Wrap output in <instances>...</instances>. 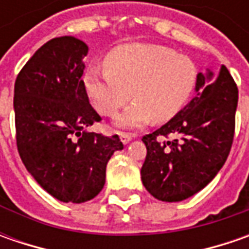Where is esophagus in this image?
Masks as SVG:
<instances>
[{
    "mask_svg": "<svg viewBox=\"0 0 249 249\" xmlns=\"http://www.w3.org/2000/svg\"><path fill=\"white\" fill-rule=\"evenodd\" d=\"M119 136H120V141L123 142V144H127L129 142L130 140H131V134H129V133H119Z\"/></svg>",
    "mask_w": 249,
    "mask_h": 249,
    "instance_id": "34e87169",
    "label": "esophagus"
}]
</instances>
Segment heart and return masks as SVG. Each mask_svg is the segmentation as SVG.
Masks as SVG:
<instances>
[{
  "label": "heart",
  "mask_w": 249,
  "mask_h": 249,
  "mask_svg": "<svg viewBox=\"0 0 249 249\" xmlns=\"http://www.w3.org/2000/svg\"><path fill=\"white\" fill-rule=\"evenodd\" d=\"M104 66L105 71L91 69L84 74V87L95 109L109 118L134 98L119 118L124 127L172 119L198 82L194 61L160 44L118 45L105 55Z\"/></svg>",
  "instance_id": "b5f03b06"
}]
</instances>
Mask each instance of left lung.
Segmentation results:
<instances>
[{
  "label": "left lung",
  "mask_w": 249,
  "mask_h": 249,
  "mask_svg": "<svg viewBox=\"0 0 249 249\" xmlns=\"http://www.w3.org/2000/svg\"><path fill=\"white\" fill-rule=\"evenodd\" d=\"M196 97L166 124L145 134L141 180L159 201L178 202L212 181L225 165L235 129L238 89L225 65L198 73ZM170 134L178 139L167 142Z\"/></svg>",
  "instance_id": "left-lung-1"
}]
</instances>
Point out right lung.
I'll list each match as a JSON object with an SVG mask.
<instances>
[{"instance_id":"1","label":"right lung","mask_w":249,"mask_h":249,"mask_svg":"<svg viewBox=\"0 0 249 249\" xmlns=\"http://www.w3.org/2000/svg\"><path fill=\"white\" fill-rule=\"evenodd\" d=\"M89 47L71 36L40 47L15 82L16 145L34 180L62 202L98 196L107 163L123 148L119 136L90 133L101 122L89 102L82 76Z\"/></svg>"}]
</instances>
